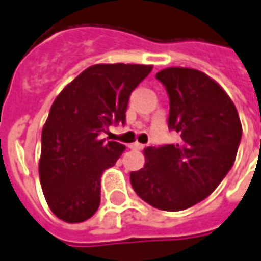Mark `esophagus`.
I'll use <instances>...</instances> for the list:
<instances>
[{
    "instance_id": "obj_1",
    "label": "esophagus",
    "mask_w": 261,
    "mask_h": 261,
    "mask_svg": "<svg viewBox=\"0 0 261 261\" xmlns=\"http://www.w3.org/2000/svg\"><path fill=\"white\" fill-rule=\"evenodd\" d=\"M128 147H130V149H133V150H140V149H143V147H144V144L136 142V143H131Z\"/></svg>"
}]
</instances>
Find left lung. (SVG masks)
<instances>
[{
    "instance_id": "obj_1",
    "label": "left lung",
    "mask_w": 261,
    "mask_h": 261,
    "mask_svg": "<svg viewBox=\"0 0 261 261\" xmlns=\"http://www.w3.org/2000/svg\"><path fill=\"white\" fill-rule=\"evenodd\" d=\"M156 79L169 95V128L176 144L146 147L142 169L130 174L137 196L156 209L179 212L194 206L221 184L232 168L243 127L222 86L186 67L161 70Z\"/></svg>"
}]
</instances>
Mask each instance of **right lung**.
<instances>
[{"label": "right lung", "instance_id": "1", "mask_svg": "<svg viewBox=\"0 0 261 261\" xmlns=\"http://www.w3.org/2000/svg\"><path fill=\"white\" fill-rule=\"evenodd\" d=\"M143 64H95L61 90L42 128L40 186L52 213L79 223L96 213L100 176L125 146L99 139L124 122L131 92L152 71Z\"/></svg>", "mask_w": 261, "mask_h": 261}]
</instances>
